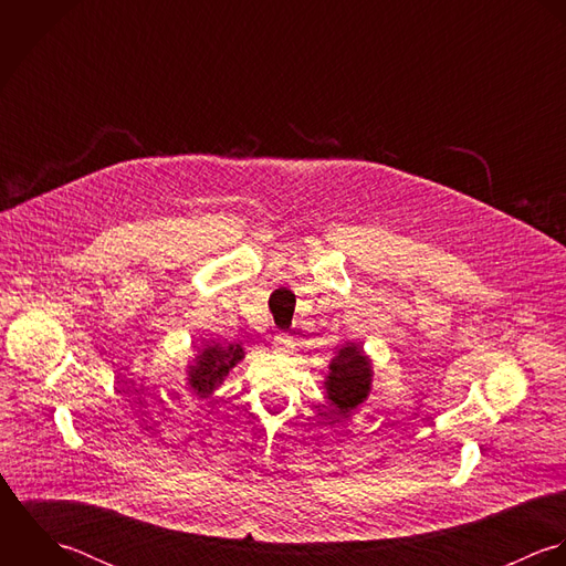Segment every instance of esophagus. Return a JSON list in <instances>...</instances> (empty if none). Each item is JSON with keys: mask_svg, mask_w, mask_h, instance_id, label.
Returning <instances> with one entry per match:
<instances>
[{"mask_svg": "<svg viewBox=\"0 0 566 566\" xmlns=\"http://www.w3.org/2000/svg\"><path fill=\"white\" fill-rule=\"evenodd\" d=\"M291 347H293V340H291V337H289L286 333H280V335L273 337V349H275L277 354H289Z\"/></svg>", "mask_w": 566, "mask_h": 566, "instance_id": "34e87169", "label": "esophagus"}]
</instances>
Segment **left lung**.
I'll return each mask as SVG.
<instances>
[{
    "mask_svg": "<svg viewBox=\"0 0 566 566\" xmlns=\"http://www.w3.org/2000/svg\"><path fill=\"white\" fill-rule=\"evenodd\" d=\"M326 398L331 400L335 416H349L356 411L371 391V358L358 343H345L328 365Z\"/></svg>",
    "mask_w": 566,
    "mask_h": 566,
    "instance_id": "1",
    "label": "left lung"
}]
</instances>
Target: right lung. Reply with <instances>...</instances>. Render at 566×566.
<instances>
[{
  "label": "right lung",
  "instance_id": "obj_1",
  "mask_svg": "<svg viewBox=\"0 0 566 566\" xmlns=\"http://www.w3.org/2000/svg\"><path fill=\"white\" fill-rule=\"evenodd\" d=\"M244 358L240 343H217L203 340L195 345V356L188 363V385L199 398H208L217 387L223 385L227 374Z\"/></svg>",
  "mask_w": 566,
  "mask_h": 566
}]
</instances>
